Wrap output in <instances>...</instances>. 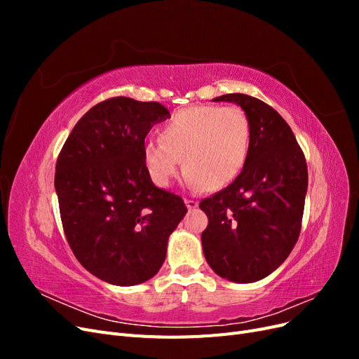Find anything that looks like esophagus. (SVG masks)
<instances>
[{
    "instance_id": "1",
    "label": "esophagus",
    "mask_w": 359,
    "mask_h": 359,
    "mask_svg": "<svg viewBox=\"0 0 359 359\" xmlns=\"http://www.w3.org/2000/svg\"><path fill=\"white\" fill-rule=\"evenodd\" d=\"M184 202H186V206H187L189 210H194V208H198V205H199L196 201H191V199H186V201H184Z\"/></svg>"
}]
</instances>
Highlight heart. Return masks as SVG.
Returning a JSON list of instances; mask_svg holds the SVG:
<instances>
[{"instance_id": "1", "label": "heart", "mask_w": 359, "mask_h": 359, "mask_svg": "<svg viewBox=\"0 0 359 359\" xmlns=\"http://www.w3.org/2000/svg\"><path fill=\"white\" fill-rule=\"evenodd\" d=\"M159 140L142 148L145 168L158 187H168L182 169L194 187L220 190L244 166L250 147V121L236 106H189L161 127Z\"/></svg>"}]
</instances>
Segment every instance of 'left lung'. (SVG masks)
Here are the masks:
<instances>
[{"label": "left lung", "mask_w": 359, "mask_h": 359, "mask_svg": "<svg viewBox=\"0 0 359 359\" xmlns=\"http://www.w3.org/2000/svg\"><path fill=\"white\" fill-rule=\"evenodd\" d=\"M212 102L235 103L250 121V147L240 175L201 202L206 262L233 283H255L285 262L298 241L306 202L307 163L290 127L273 107L245 94Z\"/></svg>", "instance_id": "8db88e82"}]
</instances>
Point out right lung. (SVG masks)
<instances>
[{
  "label": "right lung",
  "instance_id": "right-lung-1",
  "mask_svg": "<svg viewBox=\"0 0 359 359\" xmlns=\"http://www.w3.org/2000/svg\"><path fill=\"white\" fill-rule=\"evenodd\" d=\"M168 118L157 102L115 97L76 123L58 156L64 232L81 265L106 283L135 286L153 278L187 212L180 196L154 186L142 157L151 127Z\"/></svg>",
  "mask_w": 359,
  "mask_h": 359
}]
</instances>
